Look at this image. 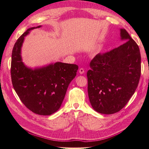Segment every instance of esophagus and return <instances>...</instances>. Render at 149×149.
Wrapping results in <instances>:
<instances>
[{
	"instance_id": "obj_1",
	"label": "esophagus",
	"mask_w": 149,
	"mask_h": 149,
	"mask_svg": "<svg viewBox=\"0 0 149 149\" xmlns=\"http://www.w3.org/2000/svg\"><path fill=\"white\" fill-rule=\"evenodd\" d=\"M79 73H80L81 74H84V68H81L79 69Z\"/></svg>"
}]
</instances>
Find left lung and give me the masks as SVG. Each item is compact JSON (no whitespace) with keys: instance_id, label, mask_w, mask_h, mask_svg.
Here are the masks:
<instances>
[{"instance_id":"left-lung-1","label":"left lung","mask_w":149,"mask_h":149,"mask_svg":"<svg viewBox=\"0 0 149 149\" xmlns=\"http://www.w3.org/2000/svg\"><path fill=\"white\" fill-rule=\"evenodd\" d=\"M122 45L98 54L87 72L90 102L97 112L111 115L128 102L138 87L141 75V55L137 43L120 29Z\"/></svg>"}]
</instances>
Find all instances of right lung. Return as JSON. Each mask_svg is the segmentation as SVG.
<instances>
[{"mask_svg": "<svg viewBox=\"0 0 149 149\" xmlns=\"http://www.w3.org/2000/svg\"><path fill=\"white\" fill-rule=\"evenodd\" d=\"M28 29L16 42L12 51V84L23 104L33 113L50 115L56 112L64 99L69 84L77 74L78 66L61 62L31 68L22 61L21 49Z\"/></svg>", "mask_w": 149, "mask_h": 149, "instance_id": "1", "label": "right lung"}]
</instances>
